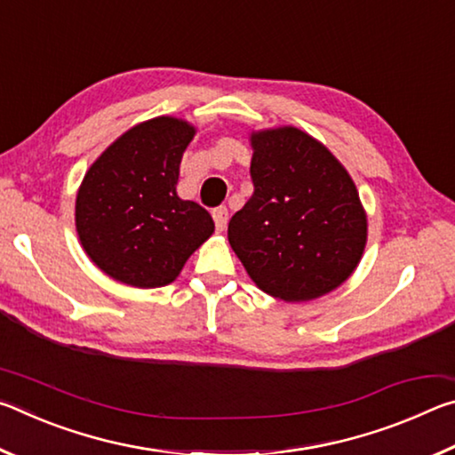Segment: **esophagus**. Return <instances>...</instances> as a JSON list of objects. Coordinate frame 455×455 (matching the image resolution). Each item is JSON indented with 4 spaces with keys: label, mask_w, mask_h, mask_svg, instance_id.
<instances>
[{
    "label": "esophagus",
    "mask_w": 455,
    "mask_h": 455,
    "mask_svg": "<svg viewBox=\"0 0 455 455\" xmlns=\"http://www.w3.org/2000/svg\"><path fill=\"white\" fill-rule=\"evenodd\" d=\"M212 219H214V227L220 233V230L227 228V222H228V211L227 206H219V209L212 211Z\"/></svg>",
    "instance_id": "esophagus-1"
}]
</instances>
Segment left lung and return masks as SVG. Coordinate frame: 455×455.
Returning <instances> with one entry per match:
<instances>
[{
	"instance_id": "8db88e82",
	"label": "left lung",
	"mask_w": 455,
	"mask_h": 455,
	"mask_svg": "<svg viewBox=\"0 0 455 455\" xmlns=\"http://www.w3.org/2000/svg\"><path fill=\"white\" fill-rule=\"evenodd\" d=\"M255 192L228 222V243L260 291L287 303L317 299L355 271L367 217L355 182L295 126L251 134Z\"/></svg>"
}]
</instances>
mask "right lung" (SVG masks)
<instances>
[{
	"instance_id": "1",
	"label": "right lung",
	"mask_w": 455,
	"mask_h": 455,
	"mask_svg": "<svg viewBox=\"0 0 455 455\" xmlns=\"http://www.w3.org/2000/svg\"><path fill=\"white\" fill-rule=\"evenodd\" d=\"M195 126L172 116L136 124L102 152L76 196V230L98 268L130 287L172 283L214 233L209 211L176 195Z\"/></svg>"
}]
</instances>
